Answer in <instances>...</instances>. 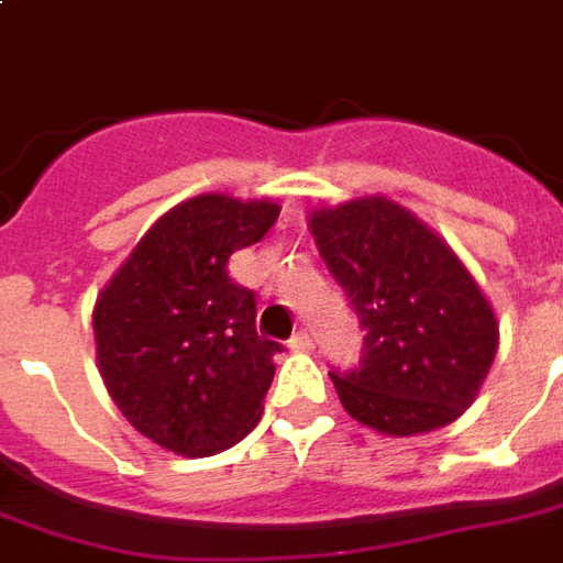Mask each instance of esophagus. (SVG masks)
<instances>
[{
	"label": "esophagus",
	"mask_w": 563,
	"mask_h": 563,
	"mask_svg": "<svg viewBox=\"0 0 563 563\" xmlns=\"http://www.w3.org/2000/svg\"><path fill=\"white\" fill-rule=\"evenodd\" d=\"M289 347L301 350V353H305V350L313 347V338H310V332H305V329H301V332H295V335L289 338Z\"/></svg>",
	"instance_id": "esophagus-1"
}]
</instances>
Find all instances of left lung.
I'll list each match as a JSON object with an SVG mask.
<instances>
[{
	"label": "left lung",
	"mask_w": 563,
	"mask_h": 563,
	"mask_svg": "<svg viewBox=\"0 0 563 563\" xmlns=\"http://www.w3.org/2000/svg\"><path fill=\"white\" fill-rule=\"evenodd\" d=\"M310 231L365 332L360 365L329 372L350 418L387 435L457 420L497 353V320L473 274L387 198L320 210Z\"/></svg>",
	"instance_id": "left-lung-1"
}]
</instances>
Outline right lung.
Wrapping results in <instances>:
<instances>
[{
    "mask_svg": "<svg viewBox=\"0 0 563 563\" xmlns=\"http://www.w3.org/2000/svg\"><path fill=\"white\" fill-rule=\"evenodd\" d=\"M277 216L268 200H186L148 228L97 301L109 396L173 454H219L262 418L283 347L255 329V295L228 277V258L262 241Z\"/></svg>",
    "mask_w": 563,
    "mask_h": 563,
    "instance_id": "obj_1",
    "label": "right lung"
}]
</instances>
